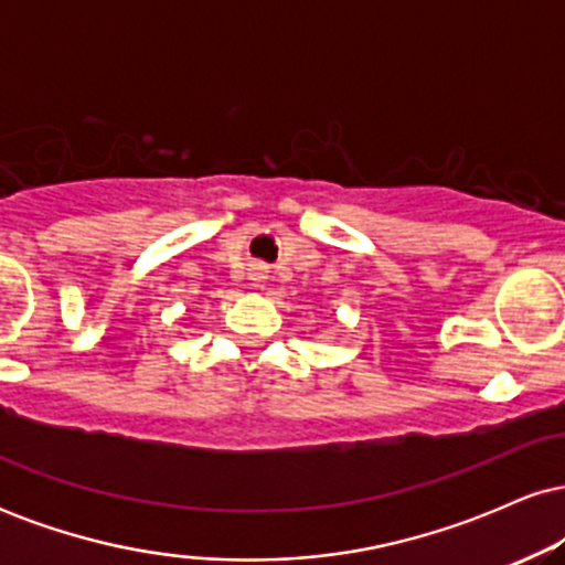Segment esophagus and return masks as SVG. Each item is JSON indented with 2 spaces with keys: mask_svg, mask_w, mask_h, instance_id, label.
I'll list each match as a JSON object with an SVG mask.
<instances>
[{
  "mask_svg": "<svg viewBox=\"0 0 565 565\" xmlns=\"http://www.w3.org/2000/svg\"><path fill=\"white\" fill-rule=\"evenodd\" d=\"M249 278H252V281H255V284L265 281V268H263V265H252V268H249Z\"/></svg>",
  "mask_w": 565,
  "mask_h": 565,
  "instance_id": "1",
  "label": "esophagus"
}]
</instances>
